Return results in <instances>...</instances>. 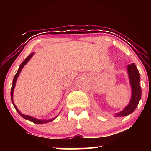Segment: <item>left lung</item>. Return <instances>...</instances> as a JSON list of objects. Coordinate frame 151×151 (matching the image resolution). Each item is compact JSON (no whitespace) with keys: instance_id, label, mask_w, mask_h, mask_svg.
Masks as SVG:
<instances>
[{"instance_id":"8db88e82","label":"left lung","mask_w":151,"mask_h":151,"mask_svg":"<svg viewBox=\"0 0 151 151\" xmlns=\"http://www.w3.org/2000/svg\"><path fill=\"white\" fill-rule=\"evenodd\" d=\"M127 73L129 75L130 85L131 86V97L128 105L121 112L114 114V117L125 116L131 114L139 104L141 98V88L140 85V76L134 63L127 66Z\"/></svg>"}]
</instances>
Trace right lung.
Wrapping results in <instances>:
<instances>
[{"instance_id":"1","label":"right lung","mask_w":151,"mask_h":151,"mask_svg":"<svg viewBox=\"0 0 151 151\" xmlns=\"http://www.w3.org/2000/svg\"><path fill=\"white\" fill-rule=\"evenodd\" d=\"M34 55H35V53L32 52L31 54H30L29 56H28V57H27L26 59H25V60L23 61V62H22V63H21V65H20L19 68V70H18L17 73H16V75H14V78H13V81H12V85L11 91V97L12 103V104H13V105H14V106L15 109H16V111H17L18 112H19V114H20V116H21L22 117H23V118H24V119L28 120V121H31V122H34V123L39 124H42L47 123V122H50V121H53V120L57 118L58 114V115H57V116L55 117V118L51 119H48V120H40V119H38L35 118V117H33V116H29V115H25V114L21 113V112H20L19 111V110L17 109V107L16 106V105H15L14 103V102H13V93H14V88H15V86H16V82H17V78H18V77H19V75H20V72H21L22 68H23L24 66L27 65V63L28 62H29L30 58H31L32 57V56Z\"/></svg>"}]
</instances>
